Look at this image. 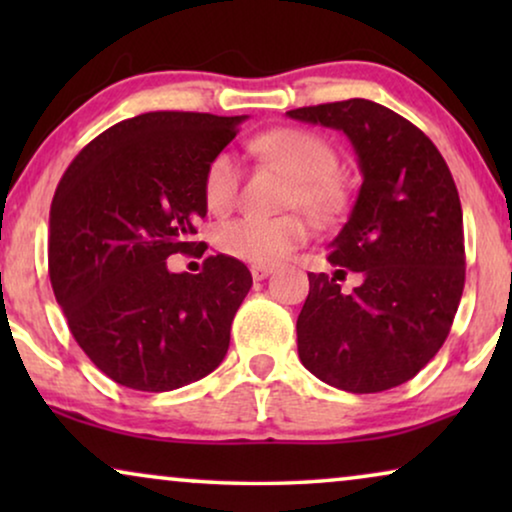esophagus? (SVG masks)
<instances>
[{
  "mask_svg": "<svg viewBox=\"0 0 512 512\" xmlns=\"http://www.w3.org/2000/svg\"><path fill=\"white\" fill-rule=\"evenodd\" d=\"M272 272L270 265H251V277L256 279V282H261V279H265Z\"/></svg>",
  "mask_w": 512,
  "mask_h": 512,
  "instance_id": "34e87169",
  "label": "esophagus"
}]
</instances>
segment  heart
Instances as JSON below:
<instances>
[{
  "label": "heart",
  "mask_w": 512,
  "mask_h": 512,
  "mask_svg": "<svg viewBox=\"0 0 512 512\" xmlns=\"http://www.w3.org/2000/svg\"><path fill=\"white\" fill-rule=\"evenodd\" d=\"M254 151L268 163L291 174L286 191V207L303 209L314 221H328L340 212L345 191L335 179L338 153L324 137L300 128H277L258 135ZM240 186V167L230 153H219L207 167L205 198L212 212H228L235 205ZM307 240V226L300 214L277 219L242 216L223 223L216 233V244L223 254L254 265H272L282 261Z\"/></svg>",
  "instance_id": "obj_1"
}]
</instances>
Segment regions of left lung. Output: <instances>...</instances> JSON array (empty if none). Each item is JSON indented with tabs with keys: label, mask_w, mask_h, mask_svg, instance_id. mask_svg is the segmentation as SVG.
Masks as SVG:
<instances>
[{
	"label": "left lung",
	"mask_w": 512,
	"mask_h": 512,
	"mask_svg": "<svg viewBox=\"0 0 512 512\" xmlns=\"http://www.w3.org/2000/svg\"><path fill=\"white\" fill-rule=\"evenodd\" d=\"M286 116L345 132L363 177L352 214L328 244L338 270L307 275L300 361L352 394L398 387L443 347L464 291V214L450 167L422 130L361 97ZM347 271L362 279L352 292L337 284Z\"/></svg>",
	"instance_id": "obj_1"
}]
</instances>
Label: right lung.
I'll return each mask as SVG.
<instances>
[{
  "instance_id": "1",
  "label": "right lung",
  "mask_w": 512,
  "mask_h": 512,
  "mask_svg": "<svg viewBox=\"0 0 512 512\" xmlns=\"http://www.w3.org/2000/svg\"><path fill=\"white\" fill-rule=\"evenodd\" d=\"M244 118L149 111L104 130L62 174L48 275L74 340L123 387H186L228 352L247 265L219 254L188 275L167 258L202 247L207 167Z\"/></svg>"
}]
</instances>
